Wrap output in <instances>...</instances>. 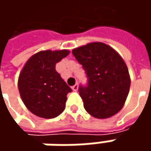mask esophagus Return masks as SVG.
<instances>
[{"mask_svg":"<svg viewBox=\"0 0 151 151\" xmlns=\"http://www.w3.org/2000/svg\"><path fill=\"white\" fill-rule=\"evenodd\" d=\"M78 85L77 84H76V85H74L72 86V90L73 91H78Z\"/></svg>","mask_w":151,"mask_h":151,"instance_id":"esophagus-1","label":"esophagus"}]
</instances>
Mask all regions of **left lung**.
Wrapping results in <instances>:
<instances>
[{
  "mask_svg": "<svg viewBox=\"0 0 151 151\" xmlns=\"http://www.w3.org/2000/svg\"><path fill=\"white\" fill-rule=\"evenodd\" d=\"M88 78L80 86L86 111L96 119H107L123 108L130 88V76L124 60L111 46L93 42L72 50Z\"/></svg>",
  "mask_w": 151,
  "mask_h": 151,
  "instance_id": "1",
  "label": "left lung"
}]
</instances>
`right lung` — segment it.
<instances>
[{
	"mask_svg": "<svg viewBox=\"0 0 151 151\" xmlns=\"http://www.w3.org/2000/svg\"><path fill=\"white\" fill-rule=\"evenodd\" d=\"M69 50H42L32 55L22 67L17 81L21 98L34 115L54 119L65 110L71 89L56 71L55 65Z\"/></svg>",
	"mask_w": 151,
	"mask_h": 151,
	"instance_id": "obj_1",
	"label": "right lung"
}]
</instances>
